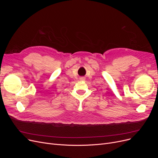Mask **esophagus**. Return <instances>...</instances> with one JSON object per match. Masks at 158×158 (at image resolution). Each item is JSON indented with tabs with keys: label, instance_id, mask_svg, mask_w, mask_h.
<instances>
[{
	"label": "esophagus",
	"instance_id": "esophagus-1",
	"mask_svg": "<svg viewBox=\"0 0 158 158\" xmlns=\"http://www.w3.org/2000/svg\"><path fill=\"white\" fill-rule=\"evenodd\" d=\"M80 79H81V81H85V79L84 77H81Z\"/></svg>",
	"mask_w": 158,
	"mask_h": 158
}]
</instances>
